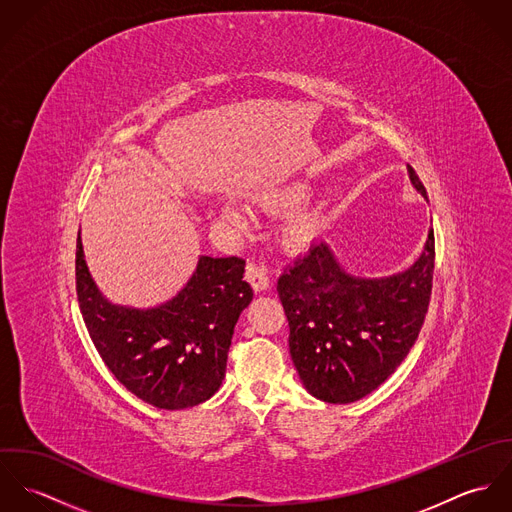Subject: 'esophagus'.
I'll return each instance as SVG.
<instances>
[{"instance_id": "1", "label": "esophagus", "mask_w": 512, "mask_h": 512, "mask_svg": "<svg viewBox=\"0 0 512 512\" xmlns=\"http://www.w3.org/2000/svg\"><path fill=\"white\" fill-rule=\"evenodd\" d=\"M246 280L250 282V286L256 292H264L270 286L268 270L262 264H256V262H248V266H246Z\"/></svg>"}]
</instances>
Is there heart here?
<instances>
[{"label":"heart","mask_w":512,"mask_h":512,"mask_svg":"<svg viewBox=\"0 0 512 512\" xmlns=\"http://www.w3.org/2000/svg\"><path fill=\"white\" fill-rule=\"evenodd\" d=\"M305 197V191L301 187H288V189H282L278 193H272L270 197L264 199V203L268 207H274V209H286V207H293L297 205L301 199ZM222 219L226 220L232 228L236 230H242L244 228V219L242 215L232 209V207H222ZM321 215L317 211H297L292 213L290 217H286V220L282 222L280 226V238L286 246H301L305 242H309L321 228Z\"/></svg>","instance_id":"1"}]
</instances>
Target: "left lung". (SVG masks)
Returning <instances> with one entry per match:
<instances>
[{"mask_svg":"<svg viewBox=\"0 0 512 512\" xmlns=\"http://www.w3.org/2000/svg\"><path fill=\"white\" fill-rule=\"evenodd\" d=\"M410 181L428 199L418 173ZM434 228L416 264L396 276L345 274L319 242L284 268L278 293L290 323V355L309 394L349 404L376 390L406 359L424 325L432 280Z\"/></svg>","mask_w":512,"mask_h":512,"instance_id":"8db88e82","label":"left lung"}]
</instances>
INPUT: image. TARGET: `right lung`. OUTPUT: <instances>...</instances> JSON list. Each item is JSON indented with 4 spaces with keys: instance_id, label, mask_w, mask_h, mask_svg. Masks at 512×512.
<instances>
[{
    "instance_id": "obj_1",
    "label": "right lung",
    "mask_w": 512,
    "mask_h": 512,
    "mask_svg": "<svg viewBox=\"0 0 512 512\" xmlns=\"http://www.w3.org/2000/svg\"><path fill=\"white\" fill-rule=\"evenodd\" d=\"M76 295L102 361L138 398L159 410L209 400L222 384L234 325L252 301L238 256H201L193 278L173 299L136 309L98 292L76 240Z\"/></svg>"
}]
</instances>
